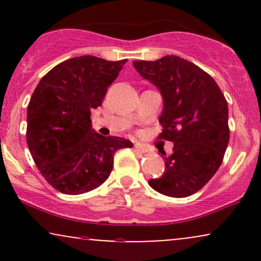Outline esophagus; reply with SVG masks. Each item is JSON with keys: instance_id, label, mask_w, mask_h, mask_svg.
<instances>
[{"instance_id": "esophagus-1", "label": "esophagus", "mask_w": 261, "mask_h": 261, "mask_svg": "<svg viewBox=\"0 0 261 261\" xmlns=\"http://www.w3.org/2000/svg\"><path fill=\"white\" fill-rule=\"evenodd\" d=\"M135 149L141 152V153H146V152H147V148H146L145 146H142L141 143H137V142L135 143Z\"/></svg>"}]
</instances>
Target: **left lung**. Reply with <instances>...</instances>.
<instances>
[{
	"label": "left lung",
	"instance_id": "1",
	"mask_svg": "<svg viewBox=\"0 0 261 261\" xmlns=\"http://www.w3.org/2000/svg\"><path fill=\"white\" fill-rule=\"evenodd\" d=\"M134 67L160 91V137L174 143L172 154L162 153L163 175L149 179V187L170 197L193 195L215 175L228 146L226 98L208 73L179 56L134 61Z\"/></svg>",
	"mask_w": 261,
	"mask_h": 261
}]
</instances>
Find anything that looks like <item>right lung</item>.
<instances>
[{
	"label": "right lung",
	"instance_id": "1",
	"mask_svg": "<svg viewBox=\"0 0 261 261\" xmlns=\"http://www.w3.org/2000/svg\"><path fill=\"white\" fill-rule=\"evenodd\" d=\"M127 60L86 55L50 70L33 93L27 110V143L45 180L60 193L80 195L109 178L114 154L133 147L122 137L103 136L92 128L91 110Z\"/></svg>",
	"mask_w": 261,
	"mask_h": 261
}]
</instances>
